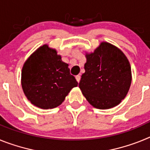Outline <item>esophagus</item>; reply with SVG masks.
Wrapping results in <instances>:
<instances>
[{
    "label": "esophagus",
    "mask_w": 150,
    "mask_h": 150,
    "mask_svg": "<svg viewBox=\"0 0 150 150\" xmlns=\"http://www.w3.org/2000/svg\"><path fill=\"white\" fill-rule=\"evenodd\" d=\"M80 78H81V76H79V75H77V76H76V81H77L78 83H79V81H80Z\"/></svg>",
    "instance_id": "34e87169"
}]
</instances>
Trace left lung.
Wrapping results in <instances>:
<instances>
[{"instance_id": "left-lung-1", "label": "left lung", "mask_w": 150, "mask_h": 150, "mask_svg": "<svg viewBox=\"0 0 150 150\" xmlns=\"http://www.w3.org/2000/svg\"><path fill=\"white\" fill-rule=\"evenodd\" d=\"M85 73L79 87L88 102L97 109L116 107L125 98L132 83V69L123 52L101 42L93 52H86Z\"/></svg>"}]
</instances>
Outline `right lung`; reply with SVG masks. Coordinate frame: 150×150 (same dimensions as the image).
I'll use <instances>...</instances> for the list:
<instances>
[{
	"instance_id": "1",
	"label": "right lung",
	"mask_w": 150,
	"mask_h": 150,
	"mask_svg": "<svg viewBox=\"0 0 150 150\" xmlns=\"http://www.w3.org/2000/svg\"><path fill=\"white\" fill-rule=\"evenodd\" d=\"M21 83L28 100L43 110L59 107L78 86L68 64L47 44L40 46L24 63Z\"/></svg>"
}]
</instances>
